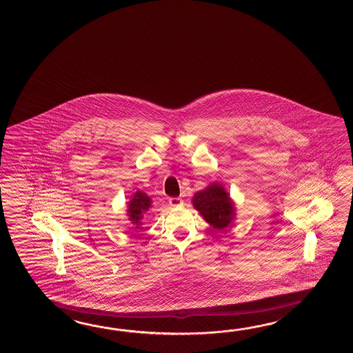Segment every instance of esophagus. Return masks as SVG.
Here are the masks:
<instances>
[{
	"label": "esophagus",
	"instance_id": "1",
	"mask_svg": "<svg viewBox=\"0 0 353 353\" xmlns=\"http://www.w3.org/2000/svg\"><path fill=\"white\" fill-rule=\"evenodd\" d=\"M169 204L172 205V207H179L183 204V199L179 198V196H173V198H169Z\"/></svg>",
	"mask_w": 353,
	"mask_h": 353
}]
</instances>
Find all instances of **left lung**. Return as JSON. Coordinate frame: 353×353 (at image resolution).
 <instances>
[{
  "label": "left lung",
  "mask_w": 353,
  "mask_h": 353,
  "mask_svg": "<svg viewBox=\"0 0 353 353\" xmlns=\"http://www.w3.org/2000/svg\"><path fill=\"white\" fill-rule=\"evenodd\" d=\"M193 205L203 218L214 228H225L233 216V205L225 188L212 184L204 190L196 192L193 198Z\"/></svg>",
  "instance_id": "1"
}]
</instances>
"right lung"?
I'll return each instance as SVG.
<instances>
[{
    "label": "right lung",
    "mask_w": 353,
    "mask_h": 353,
    "mask_svg": "<svg viewBox=\"0 0 353 353\" xmlns=\"http://www.w3.org/2000/svg\"><path fill=\"white\" fill-rule=\"evenodd\" d=\"M151 205L150 198L143 192H136L134 198L128 204V217L134 225H140L143 214L149 210ZM136 225V227H137Z\"/></svg>",
    "instance_id": "1"
}]
</instances>
